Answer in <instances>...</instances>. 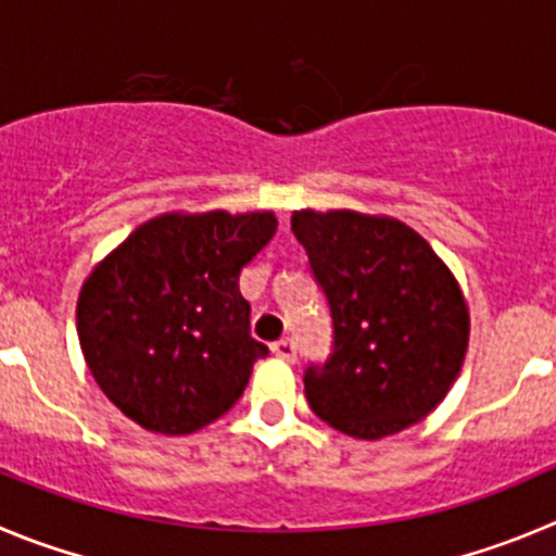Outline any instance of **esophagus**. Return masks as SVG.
Segmentation results:
<instances>
[{"mask_svg": "<svg viewBox=\"0 0 556 556\" xmlns=\"http://www.w3.org/2000/svg\"><path fill=\"white\" fill-rule=\"evenodd\" d=\"M271 351H274V354L279 356V359H285V362H295V342H293V340H288V337H285V340H277V342H274Z\"/></svg>", "mask_w": 556, "mask_h": 556, "instance_id": "34e87169", "label": "esophagus"}]
</instances>
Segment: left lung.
I'll return each mask as SVG.
<instances>
[{
    "instance_id": "1",
    "label": "left lung",
    "mask_w": 556,
    "mask_h": 556,
    "mask_svg": "<svg viewBox=\"0 0 556 556\" xmlns=\"http://www.w3.org/2000/svg\"><path fill=\"white\" fill-rule=\"evenodd\" d=\"M290 230L329 299L334 351L304 372L324 422L376 442L428 417L458 378L469 307L430 243L392 216L293 211Z\"/></svg>"
}]
</instances>
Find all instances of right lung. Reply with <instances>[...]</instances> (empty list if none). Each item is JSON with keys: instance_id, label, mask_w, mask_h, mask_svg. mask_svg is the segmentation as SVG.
Segmentation results:
<instances>
[{"instance_id": "obj_1", "label": "right lung", "mask_w": 556, "mask_h": 556, "mask_svg": "<svg viewBox=\"0 0 556 556\" xmlns=\"http://www.w3.org/2000/svg\"><path fill=\"white\" fill-rule=\"evenodd\" d=\"M277 232L271 211L161 214L85 279L81 354L103 395L144 430L184 435L236 406L268 349L249 334L241 268Z\"/></svg>"}]
</instances>
